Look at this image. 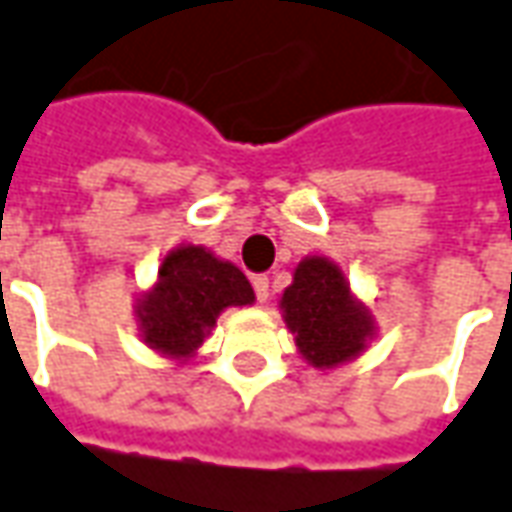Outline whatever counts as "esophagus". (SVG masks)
<instances>
[{
	"label": "esophagus",
	"mask_w": 512,
	"mask_h": 512,
	"mask_svg": "<svg viewBox=\"0 0 512 512\" xmlns=\"http://www.w3.org/2000/svg\"><path fill=\"white\" fill-rule=\"evenodd\" d=\"M252 285H255L257 302L263 305V302L269 300V277H266V274H257L255 280H252Z\"/></svg>",
	"instance_id": "obj_1"
}]
</instances>
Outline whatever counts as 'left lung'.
<instances>
[{"label":"left lung","mask_w":512,"mask_h":512,"mask_svg":"<svg viewBox=\"0 0 512 512\" xmlns=\"http://www.w3.org/2000/svg\"><path fill=\"white\" fill-rule=\"evenodd\" d=\"M280 311L300 356L316 370H336L361 356L378 330L370 305L353 294L342 266L322 255L297 263Z\"/></svg>","instance_id":"left-lung-1"}]
</instances>
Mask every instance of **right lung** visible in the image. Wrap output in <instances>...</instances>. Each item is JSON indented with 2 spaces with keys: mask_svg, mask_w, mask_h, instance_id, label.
I'll list each match as a JSON object with an SVG mask.
<instances>
[{
  "mask_svg": "<svg viewBox=\"0 0 512 512\" xmlns=\"http://www.w3.org/2000/svg\"><path fill=\"white\" fill-rule=\"evenodd\" d=\"M255 302L252 283L235 263L207 246L182 243L162 257L156 280L137 297L139 339L159 356L187 361L227 308Z\"/></svg>",
  "mask_w": 512,
  "mask_h": 512,
  "instance_id": "add662e5",
  "label": "right lung"
}]
</instances>
